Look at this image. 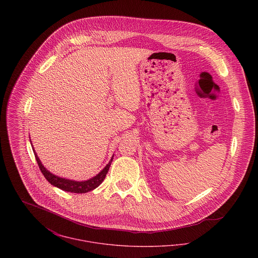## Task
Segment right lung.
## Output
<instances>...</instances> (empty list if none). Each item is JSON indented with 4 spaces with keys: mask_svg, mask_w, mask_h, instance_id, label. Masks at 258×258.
Returning a JSON list of instances; mask_svg holds the SVG:
<instances>
[{
    "mask_svg": "<svg viewBox=\"0 0 258 258\" xmlns=\"http://www.w3.org/2000/svg\"><path fill=\"white\" fill-rule=\"evenodd\" d=\"M34 154L37 160L38 168L40 170V172L42 173V175L44 176V178L56 187L66 190V191H71V192H76V194H83V192H87L90 191L92 189H94L95 187H97L99 184L103 182V180L106 177V174L108 173L109 167H110L111 162L113 159H111L110 162L107 164V166L98 174L96 175L94 178L88 180V181H84V182H75L72 180H68V179H63V178H59L56 177L54 175H52L50 172H48L43 165L40 163L38 157H37V153L34 150Z\"/></svg>",
    "mask_w": 258,
    "mask_h": 258,
    "instance_id": "add662e5",
    "label": "right lung"
}]
</instances>
